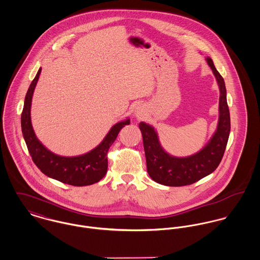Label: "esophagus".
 Segmentation results:
<instances>
[{"label":"esophagus","mask_w":260,"mask_h":260,"mask_svg":"<svg viewBox=\"0 0 260 260\" xmlns=\"http://www.w3.org/2000/svg\"><path fill=\"white\" fill-rule=\"evenodd\" d=\"M138 116H141V114H140V112H139V113H138Z\"/></svg>","instance_id":"esophagus-1"}]
</instances>
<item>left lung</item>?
<instances>
[{
	"mask_svg": "<svg viewBox=\"0 0 260 260\" xmlns=\"http://www.w3.org/2000/svg\"><path fill=\"white\" fill-rule=\"evenodd\" d=\"M206 61L212 70L219 87V119L216 132L202 150L186 157L173 156L161 147L154 128L145 122L140 123L147 173L154 181L160 184L168 186L192 184L213 173L223 157L231 133L226 88L223 78L215 69L212 59L206 58Z\"/></svg>",
	"mask_w": 260,
	"mask_h": 260,
	"instance_id": "obj_1",
	"label": "left lung"
}]
</instances>
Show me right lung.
<instances>
[{
	"mask_svg": "<svg viewBox=\"0 0 260 260\" xmlns=\"http://www.w3.org/2000/svg\"><path fill=\"white\" fill-rule=\"evenodd\" d=\"M42 69L38 71L25 98L21 117L22 132L32 161L49 177L74 186H85L100 181L108 171V151L119 131L129 123V119L115 124L104 141L89 152L79 156L66 157L53 153L37 139L30 122L31 98Z\"/></svg>",
	"mask_w": 260,
	"mask_h": 260,
	"instance_id": "obj_1",
	"label": "right lung"
}]
</instances>
